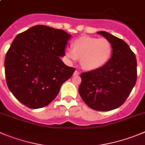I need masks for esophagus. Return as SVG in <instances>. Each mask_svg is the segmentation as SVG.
<instances>
[{
    "label": "esophagus",
    "mask_w": 145,
    "mask_h": 145,
    "mask_svg": "<svg viewBox=\"0 0 145 145\" xmlns=\"http://www.w3.org/2000/svg\"><path fill=\"white\" fill-rule=\"evenodd\" d=\"M78 75H79V72L78 71H76H76H74V76H78Z\"/></svg>",
    "instance_id": "34e87169"
}]
</instances>
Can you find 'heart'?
<instances>
[{
  "mask_svg": "<svg viewBox=\"0 0 145 145\" xmlns=\"http://www.w3.org/2000/svg\"><path fill=\"white\" fill-rule=\"evenodd\" d=\"M112 54V46L105 38L84 36L72 42V48H66L65 55L70 61L80 59L82 68L87 71L98 69L107 63Z\"/></svg>",
  "mask_w": 145,
  "mask_h": 145,
  "instance_id": "b5f03b06",
  "label": "heart"
}]
</instances>
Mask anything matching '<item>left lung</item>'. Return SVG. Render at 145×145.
<instances>
[{"label": "left lung", "mask_w": 145, "mask_h": 145, "mask_svg": "<svg viewBox=\"0 0 145 145\" xmlns=\"http://www.w3.org/2000/svg\"><path fill=\"white\" fill-rule=\"evenodd\" d=\"M97 33L110 41L112 56L101 68L81 74L79 92L88 106L104 112L120 107L129 97L137 82V59L122 39L105 31Z\"/></svg>", "instance_id": "8db88e82"}]
</instances>
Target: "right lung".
<instances>
[{"label":"right lung","mask_w":145,"mask_h":145,"mask_svg":"<svg viewBox=\"0 0 145 145\" xmlns=\"http://www.w3.org/2000/svg\"><path fill=\"white\" fill-rule=\"evenodd\" d=\"M71 35L61 29L37 25L18 34L4 61L8 87L20 102L31 109L49 105L75 69L61 56Z\"/></svg>","instance_id":"right-lung-1"}]
</instances>
